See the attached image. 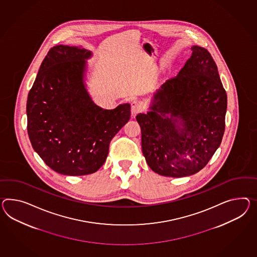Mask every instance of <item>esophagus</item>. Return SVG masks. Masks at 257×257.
<instances>
[{"instance_id":"esophagus-1","label":"esophagus","mask_w":257,"mask_h":257,"mask_svg":"<svg viewBox=\"0 0 257 257\" xmlns=\"http://www.w3.org/2000/svg\"><path fill=\"white\" fill-rule=\"evenodd\" d=\"M142 110V105L138 100H134L131 103V111L133 116H136L139 111Z\"/></svg>"}]
</instances>
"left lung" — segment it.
<instances>
[{
    "mask_svg": "<svg viewBox=\"0 0 257 257\" xmlns=\"http://www.w3.org/2000/svg\"><path fill=\"white\" fill-rule=\"evenodd\" d=\"M175 78L155 94L150 111L137 116L142 151L159 175L184 177L202 169L219 148L227 97L217 66L198 45Z\"/></svg>",
    "mask_w": 257,
    "mask_h": 257,
    "instance_id": "obj_1",
    "label": "left lung"
}]
</instances>
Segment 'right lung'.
Returning <instances> with one entry per match:
<instances>
[{"label":"right lung","mask_w":257,"mask_h":257,"mask_svg":"<svg viewBox=\"0 0 257 257\" xmlns=\"http://www.w3.org/2000/svg\"><path fill=\"white\" fill-rule=\"evenodd\" d=\"M91 57V51L82 47L54 46L28 95L32 148L61 175L96 172L106 161L111 139L130 119V104L103 109L90 97L84 76Z\"/></svg>","instance_id":"add662e5"}]
</instances>
